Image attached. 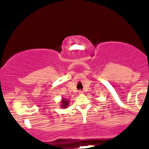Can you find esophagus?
I'll list each match as a JSON object with an SVG mask.
<instances>
[{
	"mask_svg": "<svg viewBox=\"0 0 149 149\" xmlns=\"http://www.w3.org/2000/svg\"><path fill=\"white\" fill-rule=\"evenodd\" d=\"M79 94H83V93H83V91H79Z\"/></svg>",
	"mask_w": 149,
	"mask_h": 149,
	"instance_id": "34e87169",
	"label": "esophagus"
}]
</instances>
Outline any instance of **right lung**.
I'll use <instances>...</instances> for the list:
<instances>
[{"label": "right lung", "instance_id": "obj_1", "mask_svg": "<svg viewBox=\"0 0 149 149\" xmlns=\"http://www.w3.org/2000/svg\"><path fill=\"white\" fill-rule=\"evenodd\" d=\"M60 103H61L60 106L62 109H66V108L68 107V106L69 105V101L67 100L65 98H62Z\"/></svg>", "mask_w": 149, "mask_h": 149}]
</instances>
